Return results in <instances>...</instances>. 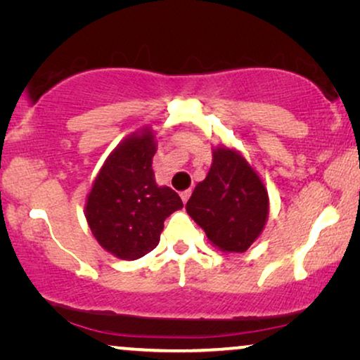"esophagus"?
<instances>
[{"instance_id":"1","label":"esophagus","mask_w":360,"mask_h":360,"mask_svg":"<svg viewBox=\"0 0 360 360\" xmlns=\"http://www.w3.org/2000/svg\"><path fill=\"white\" fill-rule=\"evenodd\" d=\"M190 195H191V190H184L180 193V198H181V201H184V203H186V201H188V198H190Z\"/></svg>"}]
</instances>
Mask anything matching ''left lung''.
<instances>
[{
  "mask_svg": "<svg viewBox=\"0 0 360 360\" xmlns=\"http://www.w3.org/2000/svg\"><path fill=\"white\" fill-rule=\"evenodd\" d=\"M186 211L216 248L245 252L267 221L269 195L243 155L218 147L208 175L195 186Z\"/></svg>",
  "mask_w": 360,
  "mask_h": 360,
  "instance_id": "obj_1",
  "label": "left lung"
}]
</instances>
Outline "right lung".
Wrapping results in <instances>:
<instances>
[{
  "instance_id": "add662e5",
  "label": "right lung",
  "mask_w": 360,
  "mask_h": 360,
  "mask_svg": "<svg viewBox=\"0 0 360 360\" xmlns=\"http://www.w3.org/2000/svg\"><path fill=\"white\" fill-rule=\"evenodd\" d=\"M152 131L122 141L101 167L86 200V221L101 248L124 260L157 248L164 221L184 208L169 186H157L152 170Z\"/></svg>"
}]
</instances>
